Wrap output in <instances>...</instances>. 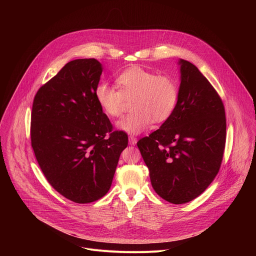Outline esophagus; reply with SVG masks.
<instances>
[{
	"instance_id": "1",
	"label": "esophagus",
	"mask_w": 256,
	"mask_h": 256,
	"mask_svg": "<svg viewBox=\"0 0 256 256\" xmlns=\"http://www.w3.org/2000/svg\"><path fill=\"white\" fill-rule=\"evenodd\" d=\"M128 142H130V144H136V142H138V140H136V136H128Z\"/></svg>"
}]
</instances>
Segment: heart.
<instances>
[{
  "label": "heart",
  "instance_id": "heart-1",
  "mask_svg": "<svg viewBox=\"0 0 256 256\" xmlns=\"http://www.w3.org/2000/svg\"><path fill=\"white\" fill-rule=\"evenodd\" d=\"M116 82L120 88L107 82L98 83L94 96L101 110L110 118L120 116L126 98L134 97V110L118 122L122 130L140 134L154 120L165 122L175 110L179 91L176 81L169 76L134 66L122 70Z\"/></svg>",
  "mask_w": 256,
  "mask_h": 256
}]
</instances>
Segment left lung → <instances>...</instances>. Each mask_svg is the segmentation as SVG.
I'll use <instances>...</instances> for the list:
<instances>
[{"instance_id": "8db88e82", "label": "left lung", "mask_w": 256, "mask_h": 256, "mask_svg": "<svg viewBox=\"0 0 256 256\" xmlns=\"http://www.w3.org/2000/svg\"><path fill=\"white\" fill-rule=\"evenodd\" d=\"M177 105L159 130L138 142L154 190L181 204L202 194L220 170L226 142L222 99L192 62L180 60Z\"/></svg>"}]
</instances>
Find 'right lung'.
Masks as SVG:
<instances>
[{
  "label": "right lung",
  "mask_w": 256,
  "mask_h": 256,
  "mask_svg": "<svg viewBox=\"0 0 256 256\" xmlns=\"http://www.w3.org/2000/svg\"><path fill=\"white\" fill-rule=\"evenodd\" d=\"M102 74L95 58L68 62L36 93L31 146L50 184L66 198L89 204L104 196L128 134L112 124L96 102Z\"/></svg>",
  "instance_id": "add662e5"
}]
</instances>
